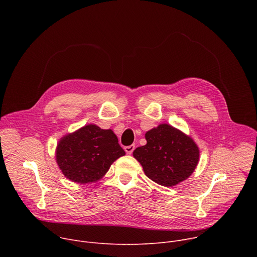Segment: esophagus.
<instances>
[{"mask_svg": "<svg viewBox=\"0 0 257 257\" xmlns=\"http://www.w3.org/2000/svg\"><path fill=\"white\" fill-rule=\"evenodd\" d=\"M124 150H125V152H126V154H128V155H131L132 153H133V151L135 150V145H129V146H126V148H124Z\"/></svg>", "mask_w": 257, "mask_h": 257, "instance_id": "1", "label": "esophagus"}]
</instances>
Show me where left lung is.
<instances>
[{"instance_id":"1","label":"left lung","mask_w":257,"mask_h":257,"mask_svg":"<svg viewBox=\"0 0 257 257\" xmlns=\"http://www.w3.org/2000/svg\"><path fill=\"white\" fill-rule=\"evenodd\" d=\"M146 144L139 146L133 157L154 182L173 187L188 179L199 162L196 142L181 130L163 123L145 133Z\"/></svg>"}]
</instances>
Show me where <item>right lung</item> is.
<instances>
[{
    "instance_id": "1",
    "label": "right lung",
    "mask_w": 257,
    "mask_h": 257,
    "mask_svg": "<svg viewBox=\"0 0 257 257\" xmlns=\"http://www.w3.org/2000/svg\"><path fill=\"white\" fill-rule=\"evenodd\" d=\"M55 156L67 179L87 184L100 180L125 152L113 130L88 124L64 135L57 144Z\"/></svg>"
}]
</instances>
